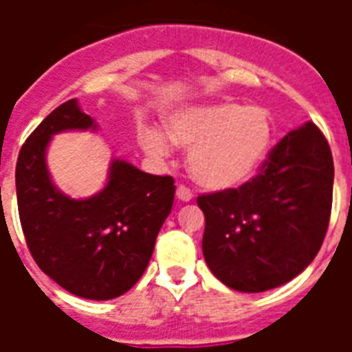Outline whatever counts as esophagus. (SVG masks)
<instances>
[{
    "label": "esophagus",
    "instance_id": "1",
    "mask_svg": "<svg viewBox=\"0 0 352 352\" xmlns=\"http://www.w3.org/2000/svg\"><path fill=\"white\" fill-rule=\"evenodd\" d=\"M175 195H177V199H179V201H182V203H190V201H192V197H193V193L190 192L186 186L177 188Z\"/></svg>",
    "mask_w": 352,
    "mask_h": 352
}]
</instances>
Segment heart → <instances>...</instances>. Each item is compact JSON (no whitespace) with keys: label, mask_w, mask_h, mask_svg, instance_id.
<instances>
[{"label":"heart","mask_w":352,"mask_h":352,"mask_svg":"<svg viewBox=\"0 0 352 352\" xmlns=\"http://www.w3.org/2000/svg\"><path fill=\"white\" fill-rule=\"evenodd\" d=\"M171 142L190 149L188 170L197 184L223 192L245 184L259 170L272 142L267 109L219 102L175 113L166 124ZM170 140L157 129H142L140 144L157 159L170 155Z\"/></svg>","instance_id":"obj_1"}]
</instances>
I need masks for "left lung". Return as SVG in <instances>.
Here are the masks:
<instances>
[{"label":"left lung","instance_id":"obj_1","mask_svg":"<svg viewBox=\"0 0 352 352\" xmlns=\"http://www.w3.org/2000/svg\"><path fill=\"white\" fill-rule=\"evenodd\" d=\"M333 181L331 148L307 122L281 138L250 182L199 195L212 274L237 292H265L294 279L322 248Z\"/></svg>","mask_w":352,"mask_h":352}]
</instances>
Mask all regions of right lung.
Returning a JSON list of instances; mask_svg holds the SVG:
<instances>
[{"label":"right lung","instance_id":"right-lung-1","mask_svg":"<svg viewBox=\"0 0 352 352\" xmlns=\"http://www.w3.org/2000/svg\"><path fill=\"white\" fill-rule=\"evenodd\" d=\"M95 131L96 122L65 102L36 127L19 151L16 195L27 246L38 267L62 289L85 300L118 298L137 283L173 206L171 177L109 162L106 186L85 199L65 195L47 168L51 138L63 131Z\"/></svg>","mask_w":352,"mask_h":352}]
</instances>
